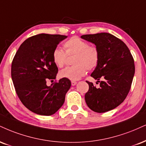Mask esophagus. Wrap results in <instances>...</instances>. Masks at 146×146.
<instances>
[{
    "instance_id": "34e87169",
    "label": "esophagus",
    "mask_w": 146,
    "mask_h": 146,
    "mask_svg": "<svg viewBox=\"0 0 146 146\" xmlns=\"http://www.w3.org/2000/svg\"><path fill=\"white\" fill-rule=\"evenodd\" d=\"M77 84V82H75V81H72L71 82V85L73 86H75Z\"/></svg>"
}]
</instances>
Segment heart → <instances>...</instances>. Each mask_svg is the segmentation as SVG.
Returning a JSON list of instances; mask_svg holds the SVG:
<instances>
[{
    "mask_svg": "<svg viewBox=\"0 0 146 146\" xmlns=\"http://www.w3.org/2000/svg\"><path fill=\"white\" fill-rule=\"evenodd\" d=\"M65 52L60 48H56L52 53V60L58 68L65 64L67 55L75 56L73 64L60 72L61 78L71 81L80 80L86 73V68L92 70L98 65L99 62V52L95 46L89 45L87 41L78 36H73L63 44Z\"/></svg>",
    "mask_w": 146,
    "mask_h": 146,
    "instance_id": "heart-1",
    "label": "heart"
}]
</instances>
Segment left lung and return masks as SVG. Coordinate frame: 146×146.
I'll return each mask as SVG.
<instances>
[{
  "mask_svg": "<svg viewBox=\"0 0 146 146\" xmlns=\"http://www.w3.org/2000/svg\"><path fill=\"white\" fill-rule=\"evenodd\" d=\"M81 38L94 43L99 52V62L91 74L100 82L96 88L87 82L89 90L85 94L89 108L104 113L117 108L128 95L135 74L134 60L123 41L108 33L84 35Z\"/></svg>",
  "mask_w": 146,
  "mask_h": 146,
  "instance_id": "8db88e82",
  "label": "left lung"
}]
</instances>
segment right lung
Returning a JSON list of instances; mask_svg holds the SVG:
<instances>
[{
	"mask_svg": "<svg viewBox=\"0 0 146 146\" xmlns=\"http://www.w3.org/2000/svg\"><path fill=\"white\" fill-rule=\"evenodd\" d=\"M67 38L60 35L42 33L29 37L19 47L11 64V78L23 105L41 115H51L62 106L71 88V81L60 79L47 86V80H55L58 67L52 60L57 45Z\"/></svg>",
	"mask_w": 146,
	"mask_h": 146,
	"instance_id": "1",
	"label": "right lung"
}]
</instances>
